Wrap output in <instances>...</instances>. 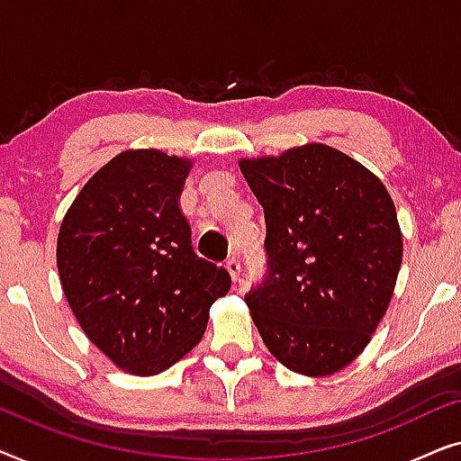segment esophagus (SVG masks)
<instances>
[{
	"instance_id": "1",
	"label": "esophagus",
	"mask_w": 461,
	"mask_h": 461,
	"mask_svg": "<svg viewBox=\"0 0 461 461\" xmlns=\"http://www.w3.org/2000/svg\"><path fill=\"white\" fill-rule=\"evenodd\" d=\"M226 270H229V275L232 276V281L239 279V275H241V264H239L237 258H230V260L226 262Z\"/></svg>"
}]
</instances>
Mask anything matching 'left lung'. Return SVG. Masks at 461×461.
I'll return each instance as SVG.
<instances>
[{
  "label": "left lung",
  "instance_id": "1",
  "mask_svg": "<svg viewBox=\"0 0 461 461\" xmlns=\"http://www.w3.org/2000/svg\"><path fill=\"white\" fill-rule=\"evenodd\" d=\"M267 222L268 275L245 295L276 361L308 377L348 367L393 300L402 232L384 182L321 142L239 159Z\"/></svg>",
  "mask_w": 461,
  "mask_h": 461
}]
</instances>
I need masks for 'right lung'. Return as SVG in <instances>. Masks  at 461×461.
I'll use <instances>...</instances> for the list:
<instances>
[{"instance_id": "add662e5", "label": "right lung", "mask_w": 461, "mask_h": 461, "mask_svg": "<svg viewBox=\"0 0 461 461\" xmlns=\"http://www.w3.org/2000/svg\"><path fill=\"white\" fill-rule=\"evenodd\" d=\"M188 157L130 149L86 182L56 243L77 323L119 369L157 375L201 342L230 275L193 251L180 194Z\"/></svg>"}]
</instances>
